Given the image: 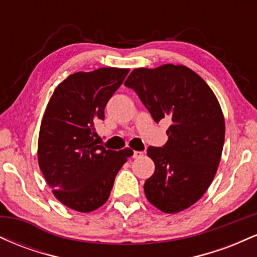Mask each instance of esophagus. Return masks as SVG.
<instances>
[{"instance_id":"obj_1","label":"esophagus","mask_w":257,"mask_h":257,"mask_svg":"<svg viewBox=\"0 0 257 257\" xmlns=\"http://www.w3.org/2000/svg\"><path fill=\"white\" fill-rule=\"evenodd\" d=\"M144 156V152H141V151H134V153H133V157L134 158H140V157H143Z\"/></svg>"}]
</instances>
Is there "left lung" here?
<instances>
[{
  "instance_id": "obj_1",
  "label": "left lung",
  "mask_w": 257,
  "mask_h": 257,
  "mask_svg": "<svg viewBox=\"0 0 257 257\" xmlns=\"http://www.w3.org/2000/svg\"><path fill=\"white\" fill-rule=\"evenodd\" d=\"M135 90L155 122L169 118L168 141L150 146L155 173L145 181L149 202L168 214L193 205L216 174L225 141V119L204 79L184 65L135 69L124 82Z\"/></svg>"
}]
</instances>
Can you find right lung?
I'll return each instance as SVG.
<instances>
[{
	"label": "right lung",
	"mask_w": 257,
	"mask_h": 257,
	"mask_svg": "<svg viewBox=\"0 0 257 257\" xmlns=\"http://www.w3.org/2000/svg\"><path fill=\"white\" fill-rule=\"evenodd\" d=\"M128 69L101 67L70 75L55 88L41 122L38 164L55 198L67 208L89 213L110 197L114 178L131 149L98 145L96 122L128 75Z\"/></svg>",
	"instance_id": "1"
}]
</instances>
